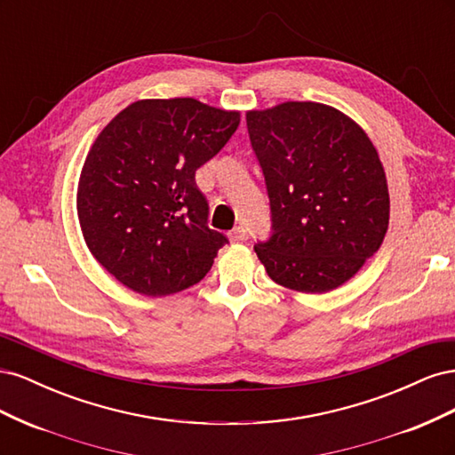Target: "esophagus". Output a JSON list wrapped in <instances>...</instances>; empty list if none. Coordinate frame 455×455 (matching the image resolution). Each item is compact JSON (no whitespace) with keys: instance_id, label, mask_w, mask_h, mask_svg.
Returning a JSON list of instances; mask_svg holds the SVG:
<instances>
[{"instance_id":"1","label":"esophagus","mask_w":455,"mask_h":455,"mask_svg":"<svg viewBox=\"0 0 455 455\" xmlns=\"http://www.w3.org/2000/svg\"><path fill=\"white\" fill-rule=\"evenodd\" d=\"M229 239L233 243H243V241L249 239V231H246L244 228H235V229L229 233Z\"/></svg>"}]
</instances>
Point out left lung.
Returning <instances> with one entry per match:
<instances>
[{"instance_id": "1", "label": "left lung", "mask_w": 455, "mask_h": 455, "mask_svg": "<svg viewBox=\"0 0 455 455\" xmlns=\"http://www.w3.org/2000/svg\"><path fill=\"white\" fill-rule=\"evenodd\" d=\"M246 127L271 211V235L254 244L259 261L292 291H334L378 252L389 226L374 144L347 116L316 102L249 112Z\"/></svg>"}]
</instances>
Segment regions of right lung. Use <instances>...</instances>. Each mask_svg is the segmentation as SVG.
Instances as JSON below:
<instances>
[{"label":"right lung","instance_id":"1","mask_svg":"<svg viewBox=\"0 0 455 455\" xmlns=\"http://www.w3.org/2000/svg\"><path fill=\"white\" fill-rule=\"evenodd\" d=\"M239 121L196 99L139 100L99 134L79 178V224L92 256L131 291L157 298L194 286L228 244L206 224L196 171Z\"/></svg>","mask_w":455,"mask_h":455}]
</instances>
